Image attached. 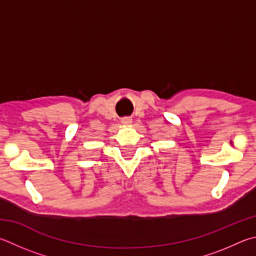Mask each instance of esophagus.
<instances>
[{
	"mask_svg": "<svg viewBox=\"0 0 256 256\" xmlns=\"http://www.w3.org/2000/svg\"><path fill=\"white\" fill-rule=\"evenodd\" d=\"M120 122H122V124H124V125H128V124L132 123V118H123L122 120H120Z\"/></svg>",
	"mask_w": 256,
	"mask_h": 256,
	"instance_id": "obj_1",
	"label": "esophagus"
}]
</instances>
